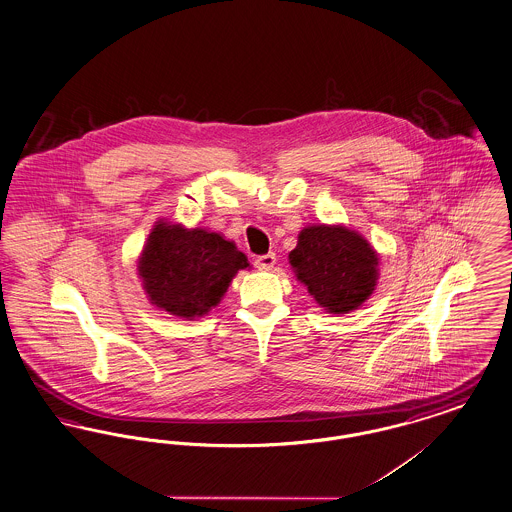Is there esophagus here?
Listing matches in <instances>:
<instances>
[{
	"mask_svg": "<svg viewBox=\"0 0 512 512\" xmlns=\"http://www.w3.org/2000/svg\"><path fill=\"white\" fill-rule=\"evenodd\" d=\"M274 265H276V255H274V253L259 255V257L255 259V266H257L259 270H272Z\"/></svg>",
	"mask_w": 512,
	"mask_h": 512,
	"instance_id": "34e87169",
	"label": "esophagus"
}]
</instances>
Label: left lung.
I'll use <instances>...</instances> for the list:
<instances>
[{
  "mask_svg": "<svg viewBox=\"0 0 512 512\" xmlns=\"http://www.w3.org/2000/svg\"><path fill=\"white\" fill-rule=\"evenodd\" d=\"M289 263L316 303L333 314L360 307L377 284V253L345 226H308Z\"/></svg>",
  "mask_w": 512,
  "mask_h": 512,
  "instance_id": "1",
  "label": "left lung"
}]
</instances>
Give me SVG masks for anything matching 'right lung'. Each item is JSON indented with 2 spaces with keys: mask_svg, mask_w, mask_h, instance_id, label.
<instances>
[{
  "mask_svg": "<svg viewBox=\"0 0 512 512\" xmlns=\"http://www.w3.org/2000/svg\"><path fill=\"white\" fill-rule=\"evenodd\" d=\"M247 266L246 255L223 236L162 223L148 236L139 274L156 307L194 318L215 307L236 272Z\"/></svg>",
  "mask_w": 512,
  "mask_h": 512,
  "instance_id": "1",
  "label": "right lung"
}]
</instances>
